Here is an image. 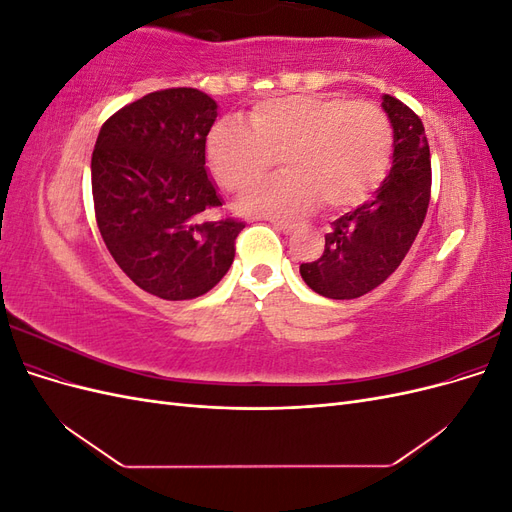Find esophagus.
Segmentation results:
<instances>
[{
	"instance_id": "esophagus-1",
	"label": "esophagus",
	"mask_w": 512,
	"mask_h": 512,
	"mask_svg": "<svg viewBox=\"0 0 512 512\" xmlns=\"http://www.w3.org/2000/svg\"><path fill=\"white\" fill-rule=\"evenodd\" d=\"M271 224H273V228L282 230V232H292V228H294V224H290V222H271Z\"/></svg>"
}]
</instances>
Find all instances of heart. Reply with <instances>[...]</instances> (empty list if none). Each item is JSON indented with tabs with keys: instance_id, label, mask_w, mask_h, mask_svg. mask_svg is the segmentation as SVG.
Here are the masks:
<instances>
[{
	"instance_id": "1",
	"label": "heart",
	"mask_w": 512,
	"mask_h": 512,
	"mask_svg": "<svg viewBox=\"0 0 512 512\" xmlns=\"http://www.w3.org/2000/svg\"><path fill=\"white\" fill-rule=\"evenodd\" d=\"M389 117L371 102L339 96H284L256 104L243 123L220 121L207 138L213 177L247 192L282 158L286 173L260 185L241 209L290 218L314 209H350L378 188L391 162Z\"/></svg>"
}]
</instances>
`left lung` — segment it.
Here are the masks:
<instances>
[{
    "label": "left lung",
    "mask_w": 512,
    "mask_h": 512,
    "mask_svg": "<svg viewBox=\"0 0 512 512\" xmlns=\"http://www.w3.org/2000/svg\"><path fill=\"white\" fill-rule=\"evenodd\" d=\"M393 128V166L374 198L331 222L322 256L301 277L327 299H356L378 288L406 258L425 222L431 160L423 121L393 96H382Z\"/></svg>",
    "instance_id": "obj_1"
}]
</instances>
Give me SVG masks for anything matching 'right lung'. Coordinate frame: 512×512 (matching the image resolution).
I'll return each instance as SVG.
<instances>
[{
  "mask_svg": "<svg viewBox=\"0 0 512 512\" xmlns=\"http://www.w3.org/2000/svg\"><path fill=\"white\" fill-rule=\"evenodd\" d=\"M218 104L203 91H153L102 126L91 156L100 235L121 271L149 294L188 301L235 260L243 222L209 220L222 205L205 166Z\"/></svg>",
  "mask_w": 512,
  "mask_h": 512,
  "instance_id": "right-lung-1",
  "label": "right lung"
}]
</instances>
